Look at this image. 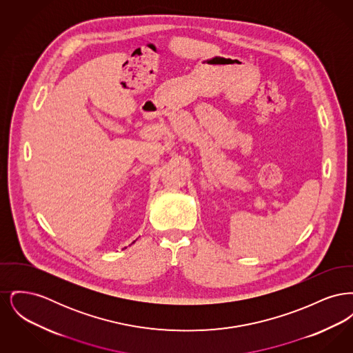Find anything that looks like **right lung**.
Instances as JSON below:
<instances>
[{
    "mask_svg": "<svg viewBox=\"0 0 353 353\" xmlns=\"http://www.w3.org/2000/svg\"><path fill=\"white\" fill-rule=\"evenodd\" d=\"M132 243H134V242H132Z\"/></svg>",
    "mask_w": 353,
    "mask_h": 353,
    "instance_id": "add662e5",
    "label": "right lung"
}]
</instances>
